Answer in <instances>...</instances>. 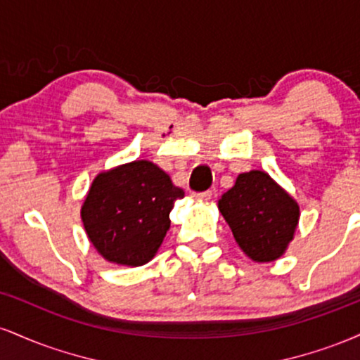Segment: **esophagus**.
I'll use <instances>...</instances> for the list:
<instances>
[{
	"label": "esophagus",
	"instance_id": "esophagus-1",
	"mask_svg": "<svg viewBox=\"0 0 360 360\" xmlns=\"http://www.w3.org/2000/svg\"><path fill=\"white\" fill-rule=\"evenodd\" d=\"M194 198H196V200H201V201H208V200H212V196H213V193L210 191H201V193H194L193 194Z\"/></svg>",
	"mask_w": 360,
	"mask_h": 360
}]
</instances>
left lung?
Instances as JSON below:
<instances>
[{"instance_id":"obj_1","label":"left lung","mask_w":360,"mask_h":360,"mask_svg":"<svg viewBox=\"0 0 360 360\" xmlns=\"http://www.w3.org/2000/svg\"><path fill=\"white\" fill-rule=\"evenodd\" d=\"M240 249L255 262H271L286 250L300 206L264 171L243 172L218 201Z\"/></svg>"}]
</instances>
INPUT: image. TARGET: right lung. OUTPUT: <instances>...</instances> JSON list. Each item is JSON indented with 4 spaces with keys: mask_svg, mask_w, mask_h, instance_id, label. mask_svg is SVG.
<instances>
[{
    "mask_svg": "<svg viewBox=\"0 0 360 360\" xmlns=\"http://www.w3.org/2000/svg\"><path fill=\"white\" fill-rule=\"evenodd\" d=\"M184 191L148 160H135L101 172L81 210L91 243L106 260L143 266L166 237L169 213Z\"/></svg>",
    "mask_w": 360,
    "mask_h": 360,
    "instance_id": "right-lung-1",
    "label": "right lung"
}]
</instances>
